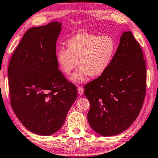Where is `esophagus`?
<instances>
[{"instance_id": "34e87169", "label": "esophagus", "mask_w": 158, "mask_h": 158, "mask_svg": "<svg viewBox=\"0 0 158 158\" xmlns=\"http://www.w3.org/2000/svg\"><path fill=\"white\" fill-rule=\"evenodd\" d=\"M77 90H78L79 95H80V96H81V95L83 94V93H84L83 88H82L81 86H77Z\"/></svg>"}]
</instances>
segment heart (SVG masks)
Returning <instances> with one entry per match:
<instances>
[{
	"mask_svg": "<svg viewBox=\"0 0 158 158\" xmlns=\"http://www.w3.org/2000/svg\"><path fill=\"white\" fill-rule=\"evenodd\" d=\"M116 49V41L110 35L82 33L67 41V49L59 48L56 61L65 74L71 73L79 63V68L71 75L70 80L80 84L90 76L98 77L103 74L110 65Z\"/></svg>",
	"mask_w": 158,
	"mask_h": 158,
	"instance_id": "1",
	"label": "heart"
}]
</instances>
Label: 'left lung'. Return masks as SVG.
Listing matches in <instances>:
<instances>
[{"label": "left lung", "instance_id": "8db88e82", "mask_svg": "<svg viewBox=\"0 0 158 158\" xmlns=\"http://www.w3.org/2000/svg\"><path fill=\"white\" fill-rule=\"evenodd\" d=\"M84 89L91 105L87 118L97 134L115 136L133 124L146 96V68L141 46L131 31L122 33L107 71Z\"/></svg>", "mask_w": 158, "mask_h": 158}]
</instances>
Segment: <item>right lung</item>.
Listing matches in <instances>:
<instances>
[{
  "mask_svg": "<svg viewBox=\"0 0 158 158\" xmlns=\"http://www.w3.org/2000/svg\"><path fill=\"white\" fill-rule=\"evenodd\" d=\"M61 29L62 22L55 21L27 30L7 70L12 110L29 131L41 136L60 130L77 97L76 86L65 79L56 61Z\"/></svg>",
  "mask_w": 158,
  "mask_h": 158,
  "instance_id": "right-lung-1",
  "label": "right lung"
}]
</instances>
